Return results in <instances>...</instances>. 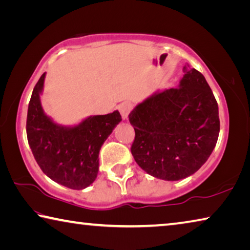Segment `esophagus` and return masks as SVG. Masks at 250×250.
<instances>
[{
	"label": "esophagus",
	"mask_w": 250,
	"mask_h": 250,
	"mask_svg": "<svg viewBox=\"0 0 250 250\" xmlns=\"http://www.w3.org/2000/svg\"><path fill=\"white\" fill-rule=\"evenodd\" d=\"M118 109H119V111L121 113L122 118H124V120L128 119L130 110H131V104L129 103H122L118 105Z\"/></svg>",
	"instance_id": "obj_1"
}]
</instances>
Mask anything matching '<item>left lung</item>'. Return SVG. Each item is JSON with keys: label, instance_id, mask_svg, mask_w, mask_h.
<instances>
[{"label": "left lung", "instance_id": "8db88e82", "mask_svg": "<svg viewBox=\"0 0 250 250\" xmlns=\"http://www.w3.org/2000/svg\"><path fill=\"white\" fill-rule=\"evenodd\" d=\"M183 71L177 88L155 91L129 115L135 162L164 181H179L200 170L219 134L218 104L205 77L188 65Z\"/></svg>", "mask_w": 250, "mask_h": 250}]
</instances>
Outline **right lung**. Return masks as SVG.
<instances>
[{"mask_svg": "<svg viewBox=\"0 0 250 250\" xmlns=\"http://www.w3.org/2000/svg\"><path fill=\"white\" fill-rule=\"evenodd\" d=\"M46 73L41 76L28 104L27 140L37 164L50 180L73 189L92 184L99 171V151L121 116H90L75 125H62L44 112L41 95Z\"/></svg>", "mask_w": 250, "mask_h": 250, "instance_id": "right-lung-1", "label": "right lung"}]
</instances>
